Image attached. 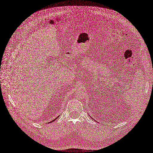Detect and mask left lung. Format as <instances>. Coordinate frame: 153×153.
I'll use <instances>...</instances> for the list:
<instances>
[{
  "label": "left lung",
  "mask_w": 153,
  "mask_h": 153,
  "mask_svg": "<svg viewBox=\"0 0 153 153\" xmlns=\"http://www.w3.org/2000/svg\"><path fill=\"white\" fill-rule=\"evenodd\" d=\"M92 119H93V118H92Z\"/></svg>",
  "instance_id": "1"
}]
</instances>
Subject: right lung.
<instances>
[{
  "mask_svg": "<svg viewBox=\"0 0 153 153\" xmlns=\"http://www.w3.org/2000/svg\"><path fill=\"white\" fill-rule=\"evenodd\" d=\"M58 117H59V116H58ZM58 117H57V118H58ZM56 119H54V120H52V121H51V122H49V123H51V122H53L54 120H56Z\"/></svg>",
  "mask_w": 153,
  "mask_h": 153,
  "instance_id": "1",
  "label": "right lung"
}]
</instances>
